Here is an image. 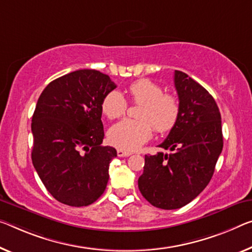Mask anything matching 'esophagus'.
<instances>
[{"mask_svg": "<svg viewBox=\"0 0 252 252\" xmlns=\"http://www.w3.org/2000/svg\"><path fill=\"white\" fill-rule=\"evenodd\" d=\"M117 156L121 158L129 157V156H131V152H128V151H124V150H117Z\"/></svg>", "mask_w": 252, "mask_h": 252, "instance_id": "obj_1", "label": "esophagus"}]
</instances>
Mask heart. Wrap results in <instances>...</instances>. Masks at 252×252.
Returning a JSON list of instances; mask_svg holds the SVG:
<instances>
[{
  "mask_svg": "<svg viewBox=\"0 0 252 252\" xmlns=\"http://www.w3.org/2000/svg\"><path fill=\"white\" fill-rule=\"evenodd\" d=\"M133 102L142 104L137 117L124 119L108 131L109 142L119 150L134 151L152 136L153 127L158 133L171 130L179 119L180 104L175 95L164 94L163 88L148 79L137 80L128 87ZM102 114L109 119L122 117L127 110V101L122 92L113 90L104 95Z\"/></svg>",
  "mask_w": 252,
  "mask_h": 252,
  "instance_id": "1",
  "label": "heart"
}]
</instances>
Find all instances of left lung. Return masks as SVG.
<instances>
[{"label":"left lung","instance_id":"1","mask_svg":"<svg viewBox=\"0 0 252 252\" xmlns=\"http://www.w3.org/2000/svg\"><path fill=\"white\" fill-rule=\"evenodd\" d=\"M180 115L160 148L166 154L145 156L138 188L150 204L177 210L190 203L210 183L223 149L220 114L206 89L181 71H175Z\"/></svg>","mask_w":252,"mask_h":252}]
</instances>
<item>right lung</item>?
Returning <instances> with one entry per match:
<instances>
[{
  "label": "right lung",
  "mask_w": 252,
  "mask_h": 252,
  "mask_svg": "<svg viewBox=\"0 0 252 252\" xmlns=\"http://www.w3.org/2000/svg\"><path fill=\"white\" fill-rule=\"evenodd\" d=\"M116 84L95 69H79L50 82L32 116V164L54 198L68 206L94 203L117 157L104 136L101 102Z\"/></svg>",
  "instance_id": "add662e5"
}]
</instances>
